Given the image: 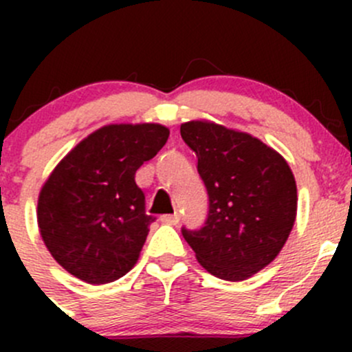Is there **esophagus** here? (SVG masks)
<instances>
[{
    "label": "esophagus",
    "instance_id": "1",
    "mask_svg": "<svg viewBox=\"0 0 352 352\" xmlns=\"http://www.w3.org/2000/svg\"><path fill=\"white\" fill-rule=\"evenodd\" d=\"M160 221L165 223V225H177V223L180 221V216L177 214H163L162 218H160Z\"/></svg>",
    "mask_w": 352,
    "mask_h": 352
}]
</instances>
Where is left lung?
<instances>
[{"label": "left lung", "instance_id": "left-lung-1", "mask_svg": "<svg viewBox=\"0 0 352 352\" xmlns=\"http://www.w3.org/2000/svg\"><path fill=\"white\" fill-rule=\"evenodd\" d=\"M208 190V218L182 228L199 264L225 281H243L271 264L293 230L296 182L286 160L247 133L208 120L180 126Z\"/></svg>", "mask_w": 352, "mask_h": 352}]
</instances>
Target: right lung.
<instances>
[{
  "mask_svg": "<svg viewBox=\"0 0 352 352\" xmlns=\"http://www.w3.org/2000/svg\"><path fill=\"white\" fill-rule=\"evenodd\" d=\"M168 134L160 124H110L78 143L49 175L38 196V228L74 278L105 285L134 267L155 221L134 175Z\"/></svg>",
  "mask_w": 352,
  "mask_h": 352,
  "instance_id": "add662e5",
  "label": "right lung"
}]
</instances>
